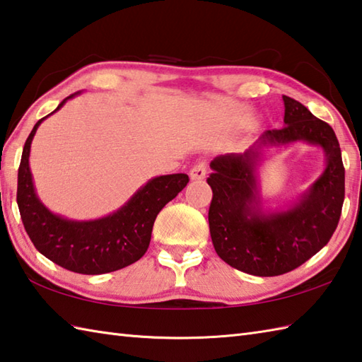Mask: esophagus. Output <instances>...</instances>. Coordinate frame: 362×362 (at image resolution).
Wrapping results in <instances>:
<instances>
[{"label": "esophagus", "instance_id": "esophagus-1", "mask_svg": "<svg viewBox=\"0 0 362 362\" xmlns=\"http://www.w3.org/2000/svg\"><path fill=\"white\" fill-rule=\"evenodd\" d=\"M207 175V165L205 163H197L189 171V177L191 180H202Z\"/></svg>", "mask_w": 362, "mask_h": 362}]
</instances>
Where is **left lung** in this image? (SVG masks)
<instances>
[{
	"label": "left lung",
	"instance_id": "obj_1",
	"mask_svg": "<svg viewBox=\"0 0 362 362\" xmlns=\"http://www.w3.org/2000/svg\"><path fill=\"white\" fill-rule=\"evenodd\" d=\"M284 127L267 130L243 153L219 155L210 163L214 191L209 226L215 251L226 264L254 276L295 270L329 242L342 214L345 169L334 130L306 106L282 97ZM304 140L327 157L324 174L286 211L264 214L257 196L255 169L261 148Z\"/></svg>",
	"mask_w": 362,
	"mask_h": 362
}]
</instances>
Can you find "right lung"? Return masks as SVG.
<instances>
[{
    "mask_svg": "<svg viewBox=\"0 0 362 362\" xmlns=\"http://www.w3.org/2000/svg\"><path fill=\"white\" fill-rule=\"evenodd\" d=\"M76 94L80 92L64 98L54 111ZM48 116L34 125L25 143L18 168L17 204L25 230L35 250L56 265L81 274L111 273L134 264L144 256L151 243L155 218L187 187L188 175L155 177L115 214L94 221H72L54 215L35 194L30 169L33 138L42 120Z\"/></svg>",
    "mask_w": 362,
    "mask_h": 362,
    "instance_id": "add662e5",
    "label": "right lung"
}]
</instances>
